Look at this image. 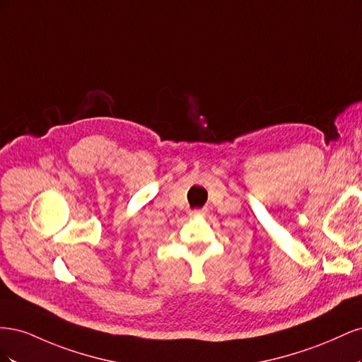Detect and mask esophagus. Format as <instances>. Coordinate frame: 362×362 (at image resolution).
I'll return each instance as SVG.
<instances>
[{"instance_id": "esophagus-1", "label": "esophagus", "mask_w": 362, "mask_h": 362, "mask_svg": "<svg viewBox=\"0 0 362 362\" xmlns=\"http://www.w3.org/2000/svg\"><path fill=\"white\" fill-rule=\"evenodd\" d=\"M206 211L205 210H192V213L190 214H193V216H198V214H205Z\"/></svg>"}]
</instances>
